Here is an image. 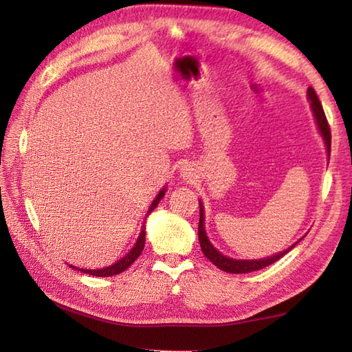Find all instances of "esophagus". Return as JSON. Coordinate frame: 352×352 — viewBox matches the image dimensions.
<instances>
[{
	"mask_svg": "<svg viewBox=\"0 0 352 352\" xmlns=\"http://www.w3.org/2000/svg\"><path fill=\"white\" fill-rule=\"evenodd\" d=\"M182 175H183L184 180H190V178H192L194 174H192V169H190V166H183Z\"/></svg>",
	"mask_w": 352,
	"mask_h": 352,
	"instance_id": "34e87169",
	"label": "esophagus"
}]
</instances>
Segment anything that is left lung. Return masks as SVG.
Returning <instances> with one entry per match:
<instances>
[{
	"label": "left lung",
	"mask_w": 352,
	"mask_h": 352,
	"mask_svg": "<svg viewBox=\"0 0 352 352\" xmlns=\"http://www.w3.org/2000/svg\"><path fill=\"white\" fill-rule=\"evenodd\" d=\"M307 98H309V102H311L315 121H317L320 133L324 140L327 153H329L331 152V129H329V124H327V119H326V115L323 111V107H321V102H320V99L317 96V93H315L312 87L307 88ZM199 205H200L199 242H200L201 252H204V254L212 262L214 265L219 267L220 270H223L226 273H248V272L261 270V269H264V267L273 264V262H276L278 259H281L285 253H289L290 250L295 247V243H294V245H292L289 250H284V252H281V253H278L275 256H269V258H264V259H252V261H250V259H233V258H228V256H223L222 253L219 252V250L212 247V243L210 242V239H208L206 231H205L204 205L200 204V200H199Z\"/></svg>",
	"instance_id": "left-lung-1"
}]
</instances>
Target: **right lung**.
<instances>
[{
  "label": "right lung",
  "mask_w": 352,
  "mask_h": 352,
  "mask_svg": "<svg viewBox=\"0 0 352 352\" xmlns=\"http://www.w3.org/2000/svg\"><path fill=\"white\" fill-rule=\"evenodd\" d=\"M164 194H166V189L163 188L158 192L157 197H155V200L152 201V205H151V208H148V211H147L146 216H148V214H151L155 210V208H157V205L160 204V200L164 197ZM144 243H146V226L142 225V230H141V233H140L138 241H136L133 248L130 250V252L126 256H124L122 259H119L118 262H115V264L110 265V267H104V269H99V270H85V269H77V270H80L83 273H88V275H93V276H104V278L105 276L119 275V273H122L124 270H127L129 267L132 265L133 262L140 258L141 252H142V250H144ZM71 267H73V269H76L74 265H71Z\"/></svg>",
  "instance_id": "1"
}]
</instances>
